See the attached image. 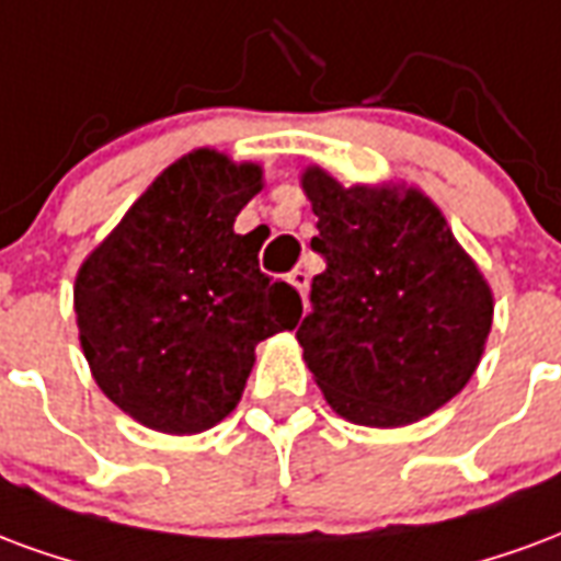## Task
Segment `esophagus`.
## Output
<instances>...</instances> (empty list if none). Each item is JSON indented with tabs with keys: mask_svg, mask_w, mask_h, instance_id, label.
I'll use <instances>...</instances> for the list:
<instances>
[{
	"mask_svg": "<svg viewBox=\"0 0 561 561\" xmlns=\"http://www.w3.org/2000/svg\"><path fill=\"white\" fill-rule=\"evenodd\" d=\"M308 272H305V268H296V272H289V284L296 286L298 289V296L305 298V293H308Z\"/></svg>",
	"mask_w": 561,
	"mask_h": 561,
	"instance_id": "34e87169",
	"label": "esophagus"
}]
</instances>
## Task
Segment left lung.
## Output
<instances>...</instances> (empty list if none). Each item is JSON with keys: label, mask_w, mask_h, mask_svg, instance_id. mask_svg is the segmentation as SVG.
<instances>
[{"label": "left lung", "mask_w": 561, "mask_h": 561, "mask_svg": "<svg viewBox=\"0 0 561 561\" xmlns=\"http://www.w3.org/2000/svg\"><path fill=\"white\" fill-rule=\"evenodd\" d=\"M325 256L301 320L305 365L341 419L407 427L445 407L476 374L493 325V289L448 220L407 182L341 185L301 173Z\"/></svg>", "instance_id": "8db88e82"}]
</instances>
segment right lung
I'll return each instance as SVG.
<instances>
[{"instance_id": "add662e5", "label": "right lung", "mask_w": 561, "mask_h": 561, "mask_svg": "<svg viewBox=\"0 0 561 561\" xmlns=\"http://www.w3.org/2000/svg\"><path fill=\"white\" fill-rule=\"evenodd\" d=\"M263 167L194 149L163 170L89 253L73 313L98 388L142 427L194 436L239 407L256 343L301 320V298L260 272L232 224Z\"/></svg>"}]
</instances>
